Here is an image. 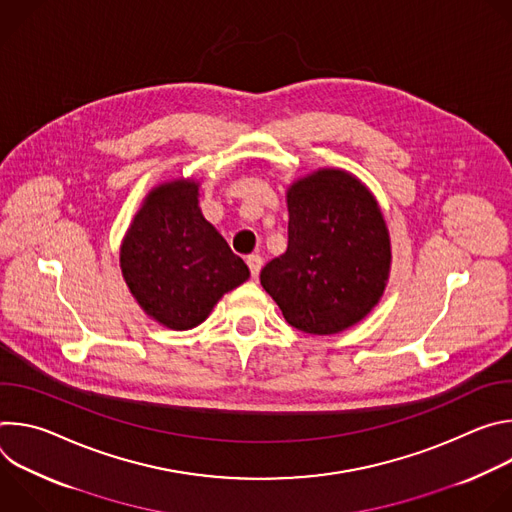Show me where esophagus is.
Returning a JSON list of instances; mask_svg holds the SVG:
<instances>
[{"mask_svg": "<svg viewBox=\"0 0 512 512\" xmlns=\"http://www.w3.org/2000/svg\"><path fill=\"white\" fill-rule=\"evenodd\" d=\"M247 265H249L251 275H253V277H257V275H259V271H261V267H263V259H261V255H249V257H247Z\"/></svg>", "mask_w": 512, "mask_h": 512, "instance_id": "34e87169", "label": "esophagus"}]
</instances>
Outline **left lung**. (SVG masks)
I'll return each instance as SVG.
<instances>
[{"label":"left lung","mask_w":512,"mask_h":512,"mask_svg":"<svg viewBox=\"0 0 512 512\" xmlns=\"http://www.w3.org/2000/svg\"><path fill=\"white\" fill-rule=\"evenodd\" d=\"M287 251L261 269V285L287 324L336 334L383 296L391 247L373 194L342 170H320L287 190Z\"/></svg>","instance_id":"obj_1"}]
</instances>
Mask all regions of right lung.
I'll use <instances>...</instances> for the list:
<instances>
[{
  "label": "right lung",
  "mask_w": 512,
  "mask_h": 512,
  "mask_svg": "<svg viewBox=\"0 0 512 512\" xmlns=\"http://www.w3.org/2000/svg\"><path fill=\"white\" fill-rule=\"evenodd\" d=\"M121 271L137 304L160 324L188 330L249 277L245 261L206 221L194 182L145 198L121 245Z\"/></svg>",
  "instance_id": "right-lung-1"
}]
</instances>
